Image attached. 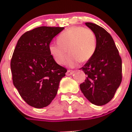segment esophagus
<instances>
[{
	"mask_svg": "<svg viewBox=\"0 0 132 132\" xmlns=\"http://www.w3.org/2000/svg\"><path fill=\"white\" fill-rule=\"evenodd\" d=\"M74 73V71H73V70H68L67 72H66V75L69 76V75H73Z\"/></svg>",
	"mask_w": 132,
	"mask_h": 132,
	"instance_id": "1",
	"label": "esophagus"
}]
</instances>
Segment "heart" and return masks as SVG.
<instances>
[{
	"label": "heart",
	"mask_w": 132,
	"mask_h": 132,
	"mask_svg": "<svg viewBox=\"0 0 132 132\" xmlns=\"http://www.w3.org/2000/svg\"><path fill=\"white\" fill-rule=\"evenodd\" d=\"M96 48L93 30L82 26H73L62 32L57 36V42L51 43L48 46L50 54L59 64L66 62L69 53L67 63L71 66H75L78 61L84 63L89 61Z\"/></svg>",
	"instance_id": "heart-1"
}]
</instances>
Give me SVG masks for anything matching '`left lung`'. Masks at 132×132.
<instances>
[{"label": "left lung", "instance_id": "1", "mask_svg": "<svg viewBox=\"0 0 132 132\" xmlns=\"http://www.w3.org/2000/svg\"><path fill=\"white\" fill-rule=\"evenodd\" d=\"M96 37L95 54L83 67L87 75L81 91L93 104L102 106L113 98L122 80V60L112 38L103 27L87 22Z\"/></svg>", "mask_w": 132, "mask_h": 132}]
</instances>
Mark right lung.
Listing matches in <instances>:
<instances>
[{
	"label": "right lung",
	"instance_id": "add662e5",
	"mask_svg": "<svg viewBox=\"0 0 132 132\" xmlns=\"http://www.w3.org/2000/svg\"><path fill=\"white\" fill-rule=\"evenodd\" d=\"M64 27L42 26L25 32L14 48L11 70L14 87L23 100L33 107L48 105L57 93L67 71L51 55L48 46Z\"/></svg>",
	"mask_w": 132,
	"mask_h": 132
}]
</instances>
